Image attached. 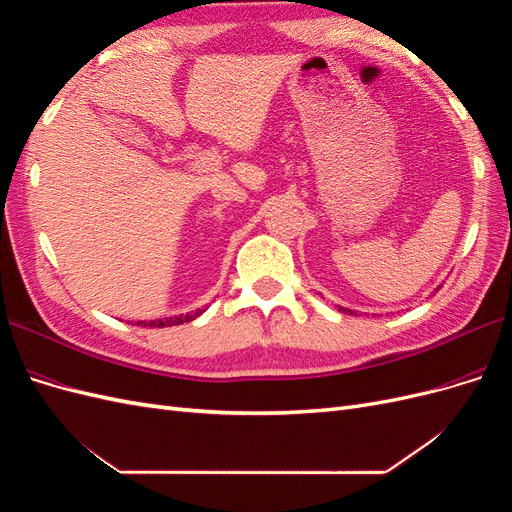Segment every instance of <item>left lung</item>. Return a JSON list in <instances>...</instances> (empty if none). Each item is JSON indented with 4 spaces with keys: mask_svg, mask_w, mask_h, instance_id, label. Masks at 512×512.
<instances>
[{
    "mask_svg": "<svg viewBox=\"0 0 512 512\" xmlns=\"http://www.w3.org/2000/svg\"><path fill=\"white\" fill-rule=\"evenodd\" d=\"M339 309H342V312H350V309H346V307H339ZM350 314H354V312H350Z\"/></svg>",
    "mask_w": 512,
    "mask_h": 512,
    "instance_id": "left-lung-1",
    "label": "left lung"
}]
</instances>
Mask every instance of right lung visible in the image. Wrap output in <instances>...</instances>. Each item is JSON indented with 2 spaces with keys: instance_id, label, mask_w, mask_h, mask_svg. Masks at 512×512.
<instances>
[{
  "instance_id": "1",
  "label": "right lung",
  "mask_w": 512,
  "mask_h": 512,
  "mask_svg": "<svg viewBox=\"0 0 512 512\" xmlns=\"http://www.w3.org/2000/svg\"><path fill=\"white\" fill-rule=\"evenodd\" d=\"M205 309H196L194 314H185V316H170V318H162V320H149V322H136V327H149V329H164V327H175V324H183V322H192L194 318H198L203 314Z\"/></svg>"
}]
</instances>
